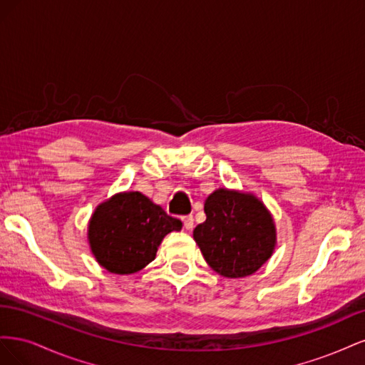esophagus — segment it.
Here are the masks:
<instances>
[{
  "label": "esophagus",
  "instance_id": "1",
  "mask_svg": "<svg viewBox=\"0 0 365 365\" xmlns=\"http://www.w3.org/2000/svg\"><path fill=\"white\" fill-rule=\"evenodd\" d=\"M182 224H184V228H185V230H192V228H193V216H192V215L184 216V217H182Z\"/></svg>",
  "mask_w": 365,
  "mask_h": 365
}]
</instances>
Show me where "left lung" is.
Here are the masks:
<instances>
[{
	"label": "left lung",
	"instance_id": "obj_1",
	"mask_svg": "<svg viewBox=\"0 0 365 365\" xmlns=\"http://www.w3.org/2000/svg\"><path fill=\"white\" fill-rule=\"evenodd\" d=\"M205 222L193 230L208 267L227 279L256 272L277 244L274 217L256 195L216 189L204 202Z\"/></svg>",
	"mask_w": 365,
	"mask_h": 365
}]
</instances>
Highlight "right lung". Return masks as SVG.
Returning a JSON list of instances; mask_svg holds the SVG:
<instances>
[{
	"label": "right lung",
	"instance_id": "obj_1",
	"mask_svg": "<svg viewBox=\"0 0 365 365\" xmlns=\"http://www.w3.org/2000/svg\"><path fill=\"white\" fill-rule=\"evenodd\" d=\"M182 222L141 192H120L98 204L88 222L97 263L113 274H134L155 259L158 247Z\"/></svg>",
	"mask_w": 365,
	"mask_h": 365
}]
</instances>
